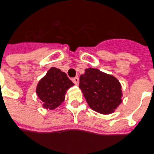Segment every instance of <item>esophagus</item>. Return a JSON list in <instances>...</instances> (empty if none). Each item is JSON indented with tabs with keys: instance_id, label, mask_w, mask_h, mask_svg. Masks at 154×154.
Listing matches in <instances>:
<instances>
[{
	"instance_id": "esophagus-1",
	"label": "esophagus",
	"mask_w": 154,
	"mask_h": 154,
	"mask_svg": "<svg viewBox=\"0 0 154 154\" xmlns=\"http://www.w3.org/2000/svg\"><path fill=\"white\" fill-rule=\"evenodd\" d=\"M72 81H73V83H74V84H75V85H78L79 81V77H75V78H73Z\"/></svg>"
}]
</instances>
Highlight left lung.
I'll return each mask as SVG.
<instances>
[{"label":"left lung","instance_id":"8db88e82","mask_svg":"<svg viewBox=\"0 0 154 154\" xmlns=\"http://www.w3.org/2000/svg\"><path fill=\"white\" fill-rule=\"evenodd\" d=\"M79 87L88 106L100 114H110L122 102L119 82L97 69H86L79 77Z\"/></svg>","mask_w":154,"mask_h":154}]
</instances>
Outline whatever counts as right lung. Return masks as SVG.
<instances>
[{
  "label": "right lung",
  "instance_id": "1",
  "mask_svg": "<svg viewBox=\"0 0 154 154\" xmlns=\"http://www.w3.org/2000/svg\"><path fill=\"white\" fill-rule=\"evenodd\" d=\"M73 85L66 73L52 67L39 82L36 93L45 108L54 109L61 105L64 100L65 93Z\"/></svg>",
  "mask_w": 154,
  "mask_h": 154
}]
</instances>
